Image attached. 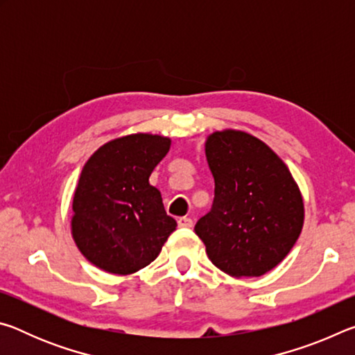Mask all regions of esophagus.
Masks as SVG:
<instances>
[{
  "label": "esophagus",
  "instance_id": "34e87169",
  "mask_svg": "<svg viewBox=\"0 0 355 355\" xmlns=\"http://www.w3.org/2000/svg\"><path fill=\"white\" fill-rule=\"evenodd\" d=\"M177 224H178V227H183V228H191L192 227V219L191 218H178V220H177Z\"/></svg>",
  "mask_w": 355,
  "mask_h": 355
}]
</instances>
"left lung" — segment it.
<instances>
[{"instance_id":"1","label":"left lung","mask_w":355,"mask_h":355,"mask_svg":"<svg viewBox=\"0 0 355 355\" xmlns=\"http://www.w3.org/2000/svg\"><path fill=\"white\" fill-rule=\"evenodd\" d=\"M205 153L214 199L194 230L220 271L260 277L297 241L304 224L300 191L284 161L243 131H216Z\"/></svg>"}]
</instances>
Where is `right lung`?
I'll use <instances>...</instances> for the list:
<instances>
[{"mask_svg": "<svg viewBox=\"0 0 355 355\" xmlns=\"http://www.w3.org/2000/svg\"><path fill=\"white\" fill-rule=\"evenodd\" d=\"M169 137L130 135L100 147L84 164L73 197L71 235L81 254L111 274H133L159 255L177 222L150 173Z\"/></svg>", "mask_w": 355, "mask_h": 355, "instance_id": "1", "label": "right lung"}]
</instances>
